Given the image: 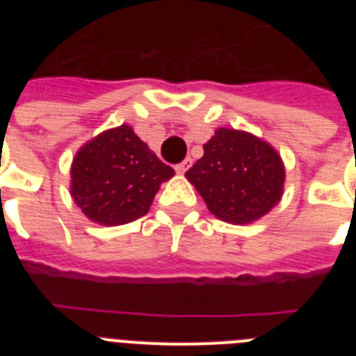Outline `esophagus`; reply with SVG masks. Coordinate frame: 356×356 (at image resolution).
Returning a JSON list of instances; mask_svg holds the SVG:
<instances>
[{
    "instance_id": "1",
    "label": "esophagus",
    "mask_w": 356,
    "mask_h": 356,
    "mask_svg": "<svg viewBox=\"0 0 356 356\" xmlns=\"http://www.w3.org/2000/svg\"><path fill=\"white\" fill-rule=\"evenodd\" d=\"M191 163H193V160H191V159H185L184 162L176 163V165H175V171L178 172V175H184V172L187 171L188 168H191Z\"/></svg>"
}]
</instances>
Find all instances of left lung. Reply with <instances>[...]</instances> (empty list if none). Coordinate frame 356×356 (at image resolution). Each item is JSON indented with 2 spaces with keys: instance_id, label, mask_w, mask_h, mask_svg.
<instances>
[{
  "instance_id": "1",
  "label": "left lung",
  "mask_w": 356,
  "mask_h": 356,
  "mask_svg": "<svg viewBox=\"0 0 356 356\" xmlns=\"http://www.w3.org/2000/svg\"><path fill=\"white\" fill-rule=\"evenodd\" d=\"M203 156L185 172L210 213L250 225L271 212L284 196L285 165L278 151L257 135L217 128Z\"/></svg>"
}]
</instances>
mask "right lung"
I'll use <instances>...</instances> for the list:
<instances>
[{
    "label": "right lung",
    "mask_w": 356,
    "mask_h": 356,
    "mask_svg": "<svg viewBox=\"0 0 356 356\" xmlns=\"http://www.w3.org/2000/svg\"><path fill=\"white\" fill-rule=\"evenodd\" d=\"M172 168L139 139L130 124L102 131L71 163V197L92 222L119 226L146 216Z\"/></svg>",
    "instance_id": "right-lung-1"
}]
</instances>
